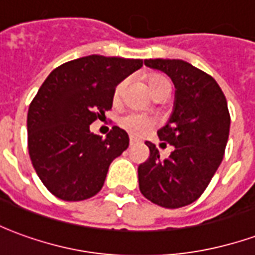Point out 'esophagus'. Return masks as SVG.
<instances>
[{"label": "esophagus", "mask_w": 255, "mask_h": 255, "mask_svg": "<svg viewBox=\"0 0 255 255\" xmlns=\"http://www.w3.org/2000/svg\"><path fill=\"white\" fill-rule=\"evenodd\" d=\"M133 143H136V139H133V138H129V144L132 146Z\"/></svg>", "instance_id": "obj_1"}]
</instances>
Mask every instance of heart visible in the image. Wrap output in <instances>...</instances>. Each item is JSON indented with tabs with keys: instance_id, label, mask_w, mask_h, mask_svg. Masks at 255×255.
Returning <instances> with one entry per match:
<instances>
[{
	"instance_id": "heart-1",
	"label": "heart",
	"mask_w": 255,
	"mask_h": 255,
	"mask_svg": "<svg viewBox=\"0 0 255 255\" xmlns=\"http://www.w3.org/2000/svg\"><path fill=\"white\" fill-rule=\"evenodd\" d=\"M124 86H126V82H122V83L117 86L116 90H115V100H117L120 97ZM147 86H149L150 94L154 97L164 87H168L169 83L162 76H151L149 79V82H147ZM154 126L155 122L153 117L146 116V115H140V113H127V115H124L120 119V127L123 129H126L129 135H132L135 138H140V136L147 135L153 129Z\"/></svg>"
}]
</instances>
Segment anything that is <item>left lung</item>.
<instances>
[{
  "mask_svg": "<svg viewBox=\"0 0 255 255\" xmlns=\"http://www.w3.org/2000/svg\"><path fill=\"white\" fill-rule=\"evenodd\" d=\"M175 84L169 120L157 131L173 146L161 160L155 144L146 142L149 160L138 168L139 190L155 205L176 209L201 197L223 161L230 135V112L223 91L208 73L183 60H144Z\"/></svg>",
  "mask_w": 255,
  "mask_h": 255,
  "instance_id": "8db88e82",
  "label": "left lung"
}]
</instances>
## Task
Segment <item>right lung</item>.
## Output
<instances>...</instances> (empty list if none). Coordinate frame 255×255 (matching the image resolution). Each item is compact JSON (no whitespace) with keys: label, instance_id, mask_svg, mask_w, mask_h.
<instances>
[{"label":"right lung","instance_id":"1","mask_svg":"<svg viewBox=\"0 0 255 255\" xmlns=\"http://www.w3.org/2000/svg\"><path fill=\"white\" fill-rule=\"evenodd\" d=\"M140 58H76L56 68L43 82L27 115L28 151L45 187L64 201L94 197L112 161L129 144L128 133L113 127L106 138L90 131L105 116L117 84L142 68Z\"/></svg>","mask_w":255,"mask_h":255}]
</instances>
